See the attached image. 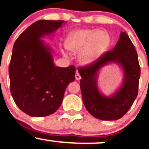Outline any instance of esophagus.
I'll return each mask as SVG.
<instances>
[{
    "instance_id": "1",
    "label": "esophagus",
    "mask_w": 149,
    "mask_h": 149,
    "mask_svg": "<svg viewBox=\"0 0 149 149\" xmlns=\"http://www.w3.org/2000/svg\"><path fill=\"white\" fill-rule=\"evenodd\" d=\"M80 79H81V77H80L79 73H78V71H76V80H80Z\"/></svg>"
}]
</instances>
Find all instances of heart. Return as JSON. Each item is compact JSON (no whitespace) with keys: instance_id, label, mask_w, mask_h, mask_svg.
<instances>
[{"instance_id":"heart-1","label":"heart","mask_w":149,"mask_h":149,"mask_svg":"<svg viewBox=\"0 0 149 149\" xmlns=\"http://www.w3.org/2000/svg\"><path fill=\"white\" fill-rule=\"evenodd\" d=\"M109 34L104 30L84 29L70 33L66 39V47L73 53L80 52L78 60L82 65L87 66L107 51L110 45ZM66 56V52H63Z\"/></svg>"}]
</instances>
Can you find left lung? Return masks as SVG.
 Segmentation results:
<instances>
[{"label":"left lung","mask_w":149,"mask_h":149,"mask_svg":"<svg viewBox=\"0 0 149 149\" xmlns=\"http://www.w3.org/2000/svg\"><path fill=\"white\" fill-rule=\"evenodd\" d=\"M115 63L122 69V83L115 93L104 95L98 86L100 69ZM82 79L80 90L83 104L88 112L102 120L121 118L128 111L137 97L140 78V66L137 52L129 36L121 32L120 38L112 50L104 53L92 64L78 69Z\"/></svg>","instance_id":"obj_1"}]
</instances>
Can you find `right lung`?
I'll return each instance as SVG.
<instances>
[{"label": "right lung", "mask_w": 149, "mask_h": 149, "mask_svg": "<svg viewBox=\"0 0 149 149\" xmlns=\"http://www.w3.org/2000/svg\"><path fill=\"white\" fill-rule=\"evenodd\" d=\"M65 21L39 20L15 41L9 66L10 92L15 104L27 115L44 117L59 109L66 87L74 81L76 69L56 66L52 49L42 40Z\"/></svg>", "instance_id": "right-lung-1"}]
</instances>
